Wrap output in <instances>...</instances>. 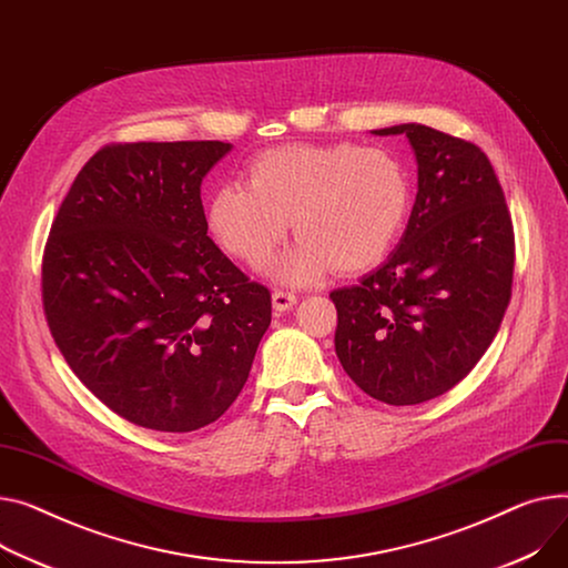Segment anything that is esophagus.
<instances>
[{
	"instance_id": "34e87169",
	"label": "esophagus",
	"mask_w": 568,
	"mask_h": 568,
	"mask_svg": "<svg viewBox=\"0 0 568 568\" xmlns=\"http://www.w3.org/2000/svg\"><path fill=\"white\" fill-rule=\"evenodd\" d=\"M272 304H274L276 313H285V311H290L296 304V294L294 292H285V290H276L272 294Z\"/></svg>"
}]
</instances>
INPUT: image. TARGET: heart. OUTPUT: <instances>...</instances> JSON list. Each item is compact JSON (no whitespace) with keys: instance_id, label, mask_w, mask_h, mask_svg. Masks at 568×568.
Listing matches in <instances>:
<instances>
[{"instance_id":"obj_1","label":"heart","mask_w":568,"mask_h":568,"mask_svg":"<svg viewBox=\"0 0 568 568\" xmlns=\"http://www.w3.org/2000/svg\"><path fill=\"white\" fill-rule=\"evenodd\" d=\"M410 205L404 164L384 148L290 143L257 155L246 184H223L205 207L207 229L231 255L257 264L285 240L298 242L267 264L290 285L331 270L358 274L395 244Z\"/></svg>"}]
</instances>
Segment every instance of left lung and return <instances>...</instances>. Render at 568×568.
<instances>
[{
	"instance_id": "8db88e82",
	"label": "left lung",
	"mask_w": 568,
	"mask_h": 568,
	"mask_svg": "<svg viewBox=\"0 0 568 568\" xmlns=\"http://www.w3.org/2000/svg\"><path fill=\"white\" fill-rule=\"evenodd\" d=\"M372 134H406L418 194L382 267L331 292L335 354L363 393L408 406L455 388L494 343L511 296L514 231L475 143L420 123Z\"/></svg>"
}]
</instances>
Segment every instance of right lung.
<instances>
[{
    "instance_id": "right-lung-1",
    "label": "right lung",
    "mask_w": 568,
    "mask_h": 568,
    "mask_svg": "<svg viewBox=\"0 0 568 568\" xmlns=\"http://www.w3.org/2000/svg\"><path fill=\"white\" fill-rule=\"evenodd\" d=\"M223 141L106 145L52 223L43 301L80 382L121 418L196 432L242 393L272 296L207 237L203 178Z\"/></svg>"
}]
</instances>
